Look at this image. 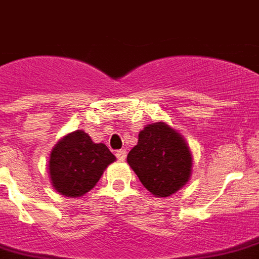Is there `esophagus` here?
<instances>
[{"label": "esophagus", "mask_w": 259, "mask_h": 259, "mask_svg": "<svg viewBox=\"0 0 259 259\" xmlns=\"http://www.w3.org/2000/svg\"><path fill=\"white\" fill-rule=\"evenodd\" d=\"M116 157H118V160H125L126 159V151L125 149H119V151H116Z\"/></svg>", "instance_id": "1"}]
</instances>
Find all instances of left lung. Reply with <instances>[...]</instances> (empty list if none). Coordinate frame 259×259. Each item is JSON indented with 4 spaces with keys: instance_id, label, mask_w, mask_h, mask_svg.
<instances>
[{
    "instance_id": "1",
    "label": "left lung",
    "mask_w": 259,
    "mask_h": 259,
    "mask_svg": "<svg viewBox=\"0 0 259 259\" xmlns=\"http://www.w3.org/2000/svg\"><path fill=\"white\" fill-rule=\"evenodd\" d=\"M127 163L144 187L160 198L186 185L193 157L181 134L164 122H156L140 132L137 145L127 155Z\"/></svg>"
}]
</instances>
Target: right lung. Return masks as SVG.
<instances>
[{
  "label": "right lung",
  "mask_w": 259,
  "mask_h": 259,
  "mask_svg": "<svg viewBox=\"0 0 259 259\" xmlns=\"http://www.w3.org/2000/svg\"><path fill=\"white\" fill-rule=\"evenodd\" d=\"M115 156L104 144H95L82 130L66 134L55 144L49 160L53 187L66 197H81L94 189Z\"/></svg>",
  "instance_id": "obj_1"
}]
</instances>
